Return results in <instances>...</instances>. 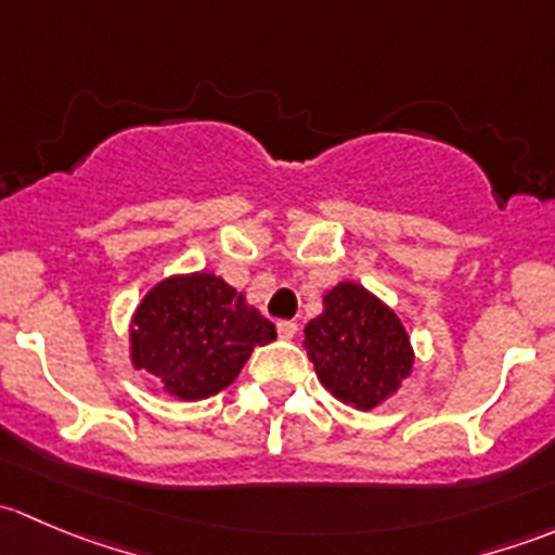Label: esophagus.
I'll use <instances>...</instances> for the list:
<instances>
[{
  "label": "esophagus",
  "instance_id": "esophagus-1",
  "mask_svg": "<svg viewBox=\"0 0 555 555\" xmlns=\"http://www.w3.org/2000/svg\"><path fill=\"white\" fill-rule=\"evenodd\" d=\"M276 330L282 338H295V333H298V322H293V319H282V322H276Z\"/></svg>",
  "mask_w": 555,
  "mask_h": 555
}]
</instances>
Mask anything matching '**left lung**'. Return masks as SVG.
I'll use <instances>...</instances> for the list:
<instances>
[{"label":"left lung","instance_id":"8db88e82","mask_svg":"<svg viewBox=\"0 0 555 555\" xmlns=\"http://www.w3.org/2000/svg\"><path fill=\"white\" fill-rule=\"evenodd\" d=\"M306 351L319 382L354 408H376L411 376L413 349L397 313L360 284L324 295V311L306 324Z\"/></svg>","mask_w":555,"mask_h":555}]
</instances>
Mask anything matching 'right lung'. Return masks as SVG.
<instances>
[{
    "mask_svg": "<svg viewBox=\"0 0 555 555\" xmlns=\"http://www.w3.org/2000/svg\"><path fill=\"white\" fill-rule=\"evenodd\" d=\"M276 327L215 273L173 276L150 289L131 324V360L179 400L225 389Z\"/></svg>",
    "mask_w": 555,
    "mask_h": 555,
    "instance_id": "obj_1",
    "label": "right lung"
}]
</instances>
